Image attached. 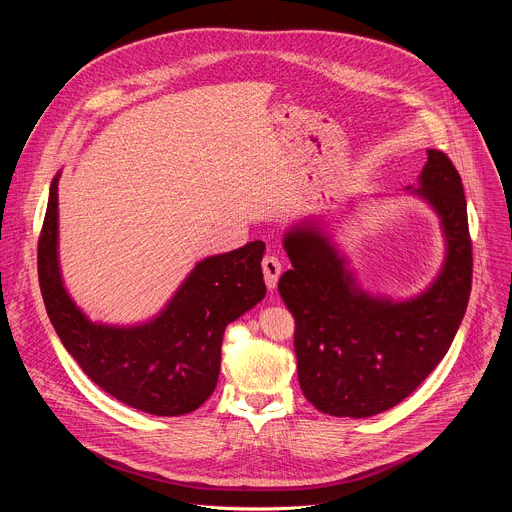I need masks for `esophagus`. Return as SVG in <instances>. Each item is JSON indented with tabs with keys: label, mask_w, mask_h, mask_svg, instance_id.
I'll return each mask as SVG.
<instances>
[{
	"label": "esophagus",
	"mask_w": 512,
	"mask_h": 512,
	"mask_svg": "<svg viewBox=\"0 0 512 512\" xmlns=\"http://www.w3.org/2000/svg\"><path fill=\"white\" fill-rule=\"evenodd\" d=\"M263 267V275H265V283L267 289H275L277 287V279L281 275V261L275 255H267L261 263Z\"/></svg>",
	"instance_id": "1"
}]
</instances>
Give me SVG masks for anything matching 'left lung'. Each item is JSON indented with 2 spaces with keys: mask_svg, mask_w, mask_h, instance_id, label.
<instances>
[{
  "mask_svg": "<svg viewBox=\"0 0 512 512\" xmlns=\"http://www.w3.org/2000/svg\"><path fill=\"white\" fill-rule=\"evenodd\" d=\"M440 218L444 263L417 296L393 300L364 289L348 257L310 214L283 233L291 261L279 294L296 318L298 379L306 399L334 417H371L407 395L446 356L466 314L472 287V243L458 170L427 150L417 188Z\"/></svg>",
  "mask_w": 512,
  "mask_h": 512,
  "instance_id": "8db88e82",
  "label": "left lung"
}]
</instances>
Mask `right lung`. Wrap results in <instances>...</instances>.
Instances as JSON below:
<instances>
[{
	"label": "right lung",
	"instance_id": "1",
	"mask_svg": "<svg viewBox=\"0 0 512 512\" xmlns=\"http://www.w3.org/2000/svg\"><path fill=\"white\" fill-rule=\"evenodd\" d=\"M58 180L52 178L38 243L48 318L85 375L121 403L164 417L198 409L216 389L225 328L265 298L263 241L194 265L150 320L105 324L70 298L58 257Z\"/></svg>",
	"mask_w": 512,
	"mask_h": 512
}]
</instances>
